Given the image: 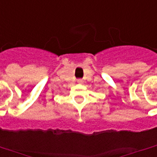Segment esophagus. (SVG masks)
Masks as SVG:
<instances>
[{
    "label": "esophagus",
    "instance_id": "34e87169",
    "mask_svg": "<svg viewBox=\"0 0 157 157\" xmlns=\"http://www.w3.org/2000/svg\"><path fill=\"white\" fill-rule=\"evenodd\" d=\"M77 82H78L79 84H82V83H83V81H82V79H79V80H77Z\"/></svg>",
    "mask_w": 157,
    "mask_h": 157
}]
</instances>
